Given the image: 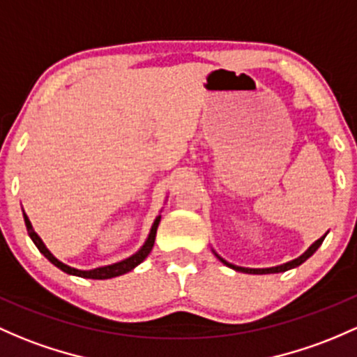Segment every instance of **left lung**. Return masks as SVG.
Segmentation results:
<instances>
[{"label": "left lung", "mask_w": 357, "mask_h": 357, "mask_svg": "<svg viewBox=\"0 0 357 357\" xmlns=\"http://www.w3.org/2000/svg\"><path fill=\"white\" fill-rule=\"evenodd\" d=\"M324 238H325V236H324V237H320L319 241H317V242H313V244L310 245V248H308L307 252H305V254H301V256L298 257V259H293V261L287 262V264L276 266V268H266V269H249V268H241V266H234V264H230V262H227L225 259H222V257H218V259H220V261H222L223 264H225V266H229V268L236 269V271H241V273H248V274H269V273H283V271H288V269H291V268H296V266H300L301 262H305V261H307L308 257H310L312 254L315 252V250L320 248V244H322V242H324Z\"/></svg>", "instance_id": "obj_1"}]
</instances>
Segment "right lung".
<instances>
[{
  "instance_id": "1",
  "label": "right lung",
  "mask_w": 357,
  "mask_h": 357,
  "mask_svg": "<svg viewBox=\"0 0 357 357\" xmlns=\"http://www.w3.org/2000/svg\"><path fill=\"white\" fill-rule=\"evenodd\" d=\"M23 218H25V225H26V230H29V236L30 238L33 241V244L37 245V249L40 250L42 254L52 262L54 266H57L61 271L68 273V274H73V276H79V278H88V280H109V278H115V276H120V274H125L128 271H132V269L135 268V266H139L140 262H142L146 257L149 256V252H151L152 248H154V241H155V232H158V225L160 222V217L155 218L154 225H152L151 229V234H149V238L146 244L142 245V249L139 250V252L134 254V256H130L128 259L125 261H120V262H115V264L112 266H105V268H96V269H91V271H79V269H74L70 268V266L64 264V262H61L56 257L52 256V254L49 252V249L45 248L44 242L40 241V237L35 234V230L32 229V223H30L29 217H26L25 213H23Z\"/></svg>"
}]
</instances>
